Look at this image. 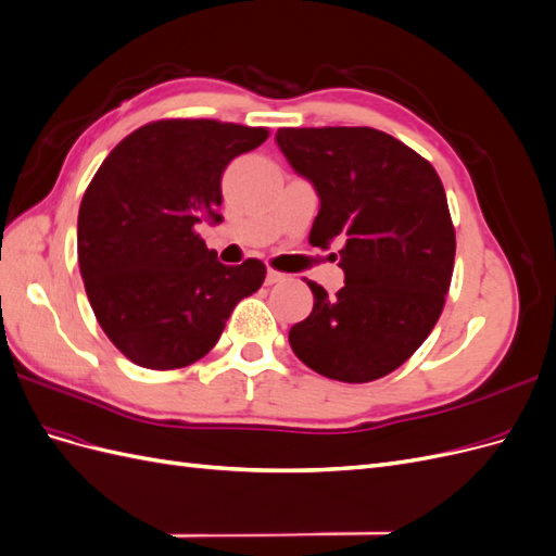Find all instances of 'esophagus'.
<instances>
[{
	"label": "esophagus",
	"mask_w": 556,
	"mask_h": 556,
	"mask_svg": "<svg viewBox=\"0 0 556 556\" xmlns=\"http://www.w3.org/2000/svg\"><path fill=\"white\" fill-rule=\"evenodd\" d=\"M285 278H288V276L280 274V271H276V268H268V271H266V285H276V282H282Z\"/></svg>",
	"instance_id": "obj_1"
}]
</instances>
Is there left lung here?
<instances>
[{
	"mask_svg": "<svg viewBox=\"0 0 556 556\" xmlns=\"http://www.w3.org/2000/svg\"><path fill=\"white\" fill-rule=\"evenodd\" d=\"M276 141L319 194L311 245L343 241L345 285L329 296L308 282L294 355L341 382L396 371L439 323L452 280L457 239L439 174L374 127H280Z\"/></svg>",
	"mask_w": 556,
	"mask_h": 556,
	"instance_id": "obj_1",
	"label": "left lung"
}]
</instances>
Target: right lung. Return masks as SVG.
Returning a JSON list of instances; mask_svg holds the SVG:
<instances>
[{
  "label": "right lung",
  "instance_id": "1",
  "mask_svg": "<svg viewBox=\"0 0 556 556\" xmlns=\"http://www.w3.org/2000/svg\"><path fill=\"white\" fill-rule=\"evenodd\" d=\"M266 139V127L164 117L134 129L97 169L78 211V266L99 327L129 362L194 364L262 288L264 262L225 266L194 227L223 220V172Z\"/></svg>",
  "mask_w": 556,
  "mask_h": 556
}]
</instances>
